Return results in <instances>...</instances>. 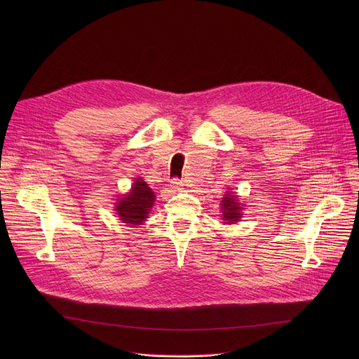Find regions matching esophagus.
I'll return each mask as SVG.
<instances>
[{"instance_id": "1", "label": "esophagus", "mask_w": 359, "mask_h": 359, "mask_svg": "<svg viewBox=\"0 0 359 359\" xmlns=\"http://www.w3.org/2000/svg\"><path fill=\"white\" fill-rule=\"evenodd\" d=\"M184 184H183V180H180L179 177H175V179H172L170 180V187L173 189V190H179V189H182Z\"/></svg>"}]
</instances>
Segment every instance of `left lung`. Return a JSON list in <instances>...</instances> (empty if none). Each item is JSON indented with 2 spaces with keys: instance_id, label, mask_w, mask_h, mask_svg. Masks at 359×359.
Instances as JSON below:
<instances>
[{
  "instance_id": "left-lung-1",
  "label": "left lung",
  "mask_w": 359,
  "mask_h": 359,
  "mask_svg": "<svg viewBox=\"0 0 359 359\" xmlns=\"http://www.w3.org/2000/svg\"><path fill=\"white\" fill-rule=\"evenodd\" d=\"M240 204L236 200V196H233L231 193L226 194L224 198L222 200V213H223V220H226V223H234L241 217L240 213Z\"/></svg>"
}]
</instances>
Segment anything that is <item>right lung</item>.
Segmentation results:
<instances>
[{
  "label": "right lung",
  "instance_id": "right-lung-1",
  "mask_svg": "<svg viewBox=\"0 0 359 359\" xmlns=\"http://www.w3.org/2000/svg\"><path fill=\"white\" fill-rule=\"evenodd\" d=\"M153 201H155V194L151 189H149L142 179H137L133 183L132 190L116 203L118 216L123 223L140 224L147 219Z\"/></svg>",
  "mask_w": 359,
  "mask_h": 359
}]
</instances>
